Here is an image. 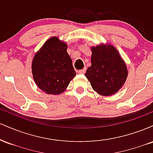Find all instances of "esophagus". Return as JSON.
Masks as SVG:
<instances>
[{
  "label": "esophagus",
  "mask_w": 153,
  "mask_h": 153,
  "mask_svg": "<svg viewBox=\"0 0 153 153\" xmlns=\"http://www.w3.org/2000/svg\"><path fill=\"white\" fill-rule=\"evenodd\" d=\"M85 71H86V69L85 68H84V69L82 70H80V71H78V73H80V74H84V73H85Z\"/></svg>",
  "instance_id": "1"
}]
</instances>
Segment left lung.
<instances>
[{"label":"left lung","mask_w":153,"mask_h":153,"mask_svg":"<svg viewBox=\"0 0 153 153\" xmlns=\"http://www.w3.org/2000/svg\"><path fill=\"white\" fill-rule=\"evenodd\" d=\"M91 66L85 75L93 89L103 96L114 94L127 77V69L118 51L113 46L92 47Z\"/></svg>","instance_id":"1"}]
</instances>
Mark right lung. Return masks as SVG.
Masks as SVG:
<instances>
[{
	"instance_id": "obj_1",
	"label": "right lung",
	"mask_w": 153,
	"mask_h": 153,
	"mask_svg": "<svg viewBox=\"0 0 153 153\" xmlns=\"http://www.w3.org/2000/svg\"><path fill=\"white\" fill-rule=\"evenodd\" d=\"M32 73L37 86L48 94H59L76 75L67 45L52 37L45 42L32 61Z\"/></svg>"
}]
</instances>
